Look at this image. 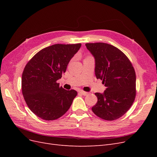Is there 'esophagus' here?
Masks as SVG:
<instances>
[{
  "label": "esophagus",
  "instance_id": "34e87169",
  "mask_svg": "<svg viewBox=\"0 0 157 157\" xmlns=\"http://www.w3.org/2000/svg\"><path fill=\"white\" fill-rule=\"evenodd\" d=\"M79 93H80V94L83 95V96H87V95H88V94H89V92L83 91V90H80V91H79Z\"/></svg>",
  "mask_w": 157,
  "mask_h": 157
}]
</instances>
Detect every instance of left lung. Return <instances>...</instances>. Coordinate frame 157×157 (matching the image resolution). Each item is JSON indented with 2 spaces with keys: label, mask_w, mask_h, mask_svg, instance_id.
<instances>
[{
  "label": "left lung",
  "mask_w": 157,
  "mask_h": 157,
  "mask_svg": "<svg viewBox=\"0 0 157 157\" xmlns=\"http://www.w3.org/2000/svg\"><path fill=\"white\" fill-rule=\"evenodd\" d=\"M96 61L95 74L107 87L103 94L95 93L98 102L92 107L95 115L105 121L121 118L129 110L136 95L134 67L117 47L103 42L86 43Z\"/></svg>",
  "instance_id": "8db88e82"
}]
</instances>
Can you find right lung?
Segmentation results:
<instances>
[{"label": "right lung", "instance_id": "1", "mask_svg": "<svg viewBox=\"0 0 157 157\" xmlns=\"http://www.w3.org/2000/svg\"><path fill=\"white\" fill-rule=\"evenodd\" d=\"M80 46V43L52 45L37 52L26 64L22 94L28 107L42 119L54 121L63 116L77 96V91L65 90L57 80Z\"/></svg>", "mask_w": 157, "mask_h": 157}]
</instances>
